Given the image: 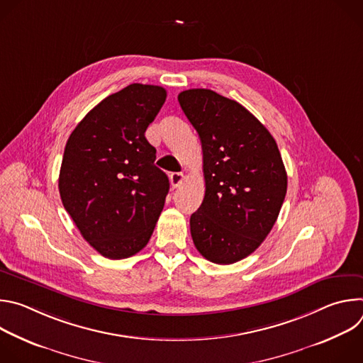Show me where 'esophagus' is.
Masks as SVG:
<instances>
[{"label": "esophagus", "mask_w": 363, "mask_h": 363, "mask_svg": "<svg viewBox=\"0 0 363 363\" xmlns=\"http://www.w3.org/2000/svg\"><path fill=\"white\" fill-rule=\"evenodd\" d=\"M171 185H172V188H178L182 182H184V179H185V175L182 174V172H174V174H171Z\"/></svg>", "instance_id": "1"}]
</instances>
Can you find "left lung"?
<instances>
[{
	"label": "left lung",
	"mask_w": 363,
	"mask_h": 363,
	"mask_svg": "<svg viewBox=\"0 0 363 363\" xmlns=\"http://www.w3.org/2000/svg\"><path fill=\"white\" fill-rule=\"evenodd\" d=\"M178 101L202 145L205 196L191 216L196 250L216 264L237 263L272 231L287 191L274 138L235 100L189 89Z\"/></svg>",
	"instance_id": "1"
}]
</instances>
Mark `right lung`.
I'll use <instances>...</instances> for the list:
<instances>
[{
	"label": "right lung",
	"mask_w": 363,
	"mask_h": 363,
	"mask_svg": "<svg viewBox=\"0 0 363 363\" xmlns=\"http://www.w3.org/2000/svg\"><path fill=\"white\" fill-rule=\"evenodd\" d=\"M165 99L161 86L129 84L94 106L65 147L62 202L83 238L112 260L139 252L164 208L169 179L145 132Z\"/></svg>",
	"instance_id": "obj_1"
}]
</instances>
